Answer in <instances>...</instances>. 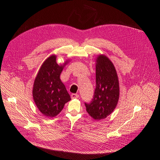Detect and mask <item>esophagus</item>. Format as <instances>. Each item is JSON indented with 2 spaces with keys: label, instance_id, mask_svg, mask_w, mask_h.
I'll use <instances>...</instances> for the list:
<instances>
[{
  "label": "esophagus",
  "instance_id": "esophagus-1",
  "mask_svg": "<svg viewBox=\"0 0 160 160\" xmlns=\"http://www.w3.org/2000/svg\"><path fill=\"white\" fill-rule=\"evenodd\" d=\"M71 97L72 99H74V98H78L79 97V95H77V94H74V93H72L71 94Z\"/></svg>",
  "mask_w": 160,
  "mask_h": 160
}]
</instances>
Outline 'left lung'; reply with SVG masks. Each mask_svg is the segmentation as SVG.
<instances>
[{
    "label": "left lung",
    "mask_w": 160,
    "mask_h": 160,
    "mask_svg": "<svg viewBox=\"0 0 160 160\" xmlns=\"http://www.w3.org/2000/svg\"><path fill=\"white\" fill-rule=\"evenodd\" d=\"M96 61V88L93 98L85 103L88 114L96 121L104 119L115 110L119 98L118 76L112 61L99 54Z\"/></svg>",
    "instance_id": "1"
}]
</instances>
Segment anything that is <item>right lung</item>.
I'll return each mask as SVG.
<instances>
[{"label":"right lung","instance_id":"add662e5","mask_svg":"<svg viewBox=\"0 0 160 160\" xmlns=\"http://www.w3.org/2000/svg\"><path fill=\"white\" fill-rule=\"evenodd\" d=\"M56 55L48 57L42 63L34 80L32 95L40 112L47 117H54L61 112L64 105L71 100V97L60 80L64 67L56 62Z\"/></svg>","mask_w":160,"mask_h":160}]
</instances>
